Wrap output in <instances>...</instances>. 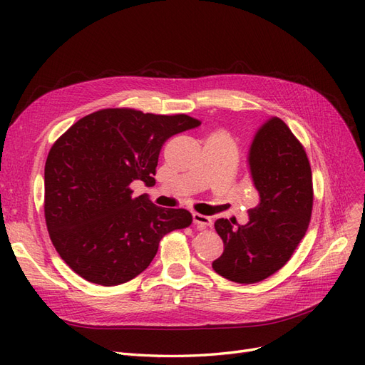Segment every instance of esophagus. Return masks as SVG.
<instances>
[{"instance_id": "obj_1", "label": "esophagus", "mask_w": 365, "mask_h": 365, "mask_svg": "<svg viewBox=\"0 0 365 365\" xmlns=\"http://www.w3.org/2000/svg\"><path fill=\"white\" fill-rule=\"evenodd\" d=\"M193 222L196 224V227L200 230H204L207 227H212V219L208 216H204L201 213H193Z\"/></svg>"}]
</instances>
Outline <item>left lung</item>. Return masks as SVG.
Listing matches in <instances>:
<instances>
[{
    "instance_id": "1",
    "label": "left lung",
    "mask_w": 365,
    "mask_h": 365,
    "mask_svg": "<svg viewBox=\"0 0 365 365\" xmlns=\"http://www.w3.org/2000/svg\"><path fill=\"white\" fill-rule=\"evenodd\" d=\"M251 181L259 204L248 210V224L217 219L224 240L213 269L236 283H257L283 268L311 222L314 187L311 163L300 141L279 117L257 129L248 150Z\"/></svg>"
}]
</instances>
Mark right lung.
<instances>
[{"mask_svg":"<svg viewBox=\"0 0 365 365\" xmlns=\"http://www.w3.org/2000/svg\"><path fill=\"white\" fill-rule=\"evenodd\" d=\"M201 121L130 108L88 114L51 146L43 170V215L62 260L82 279L115 286L145 271L160 240L187 228L184 208H161L130 184H155L164 141Z\"/></svg>","mask_w":365,"mask_h":365,"instance_id":"add662e5","label":"right lung"}]
</instances>
